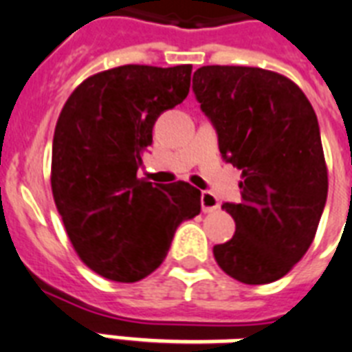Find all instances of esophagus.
Segmentation results:
<instances>
[{"mask_svg": "<svg viewBox=\"0 0 352 352\" xmlns=\"http://www.w3.org/2000/svg\"><path fill=\"white\" fill-rule=\"evenodd\" d=\"M201 206L204 213H210V211L219 210V208H221V202H219V199H217L213 193H210V191H202Z\"/></svg>", "mask_w": 352, "mask_h": 352, "instance_id": "obj_1", "label": "esophagus"}]
</instances>
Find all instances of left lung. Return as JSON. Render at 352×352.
I'll list each match as a JSON object with an SVG mask.
<instances>
[{
  "mask_svg": "<svg viewBox=\"0 0 352 352\" xmlns=\"http://www.w3.org/2000/svg\"><path fill=\"white\" fill-rule=\"evenodd\" d=\"M193 92L242 170V202L222 206L236 231L213 248L217 264L242 284L275 282L309 250L327 199L315 110L289 77L256 67H201Z\"/></svg>",
  "mask_w": 352,
  "mask_h": 352,
  "instance_id": "1",
  "label": "left lung"
}]
</instances>
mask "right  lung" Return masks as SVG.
I'll use <instances>...</instances> for the list:
<instances>
[{"instance_id": "obj_1", "label": "right lung", "mask_w": 352, "mask_h": 352, "mask_svg": "<svg viewBox=\"0 0 352 352\" xmlns=\"http://www.w3.org/2000/svg\"><path fill=\"white\" fill-rule=\"evenodd\" d=\"M191 65H124L87 77L65 102L52 142L50 184L74 250L113 282H139L166 258L175 230L201 213L184 181L139 179L157 117L190 92Z\"/></svg>"}]
</instances>
